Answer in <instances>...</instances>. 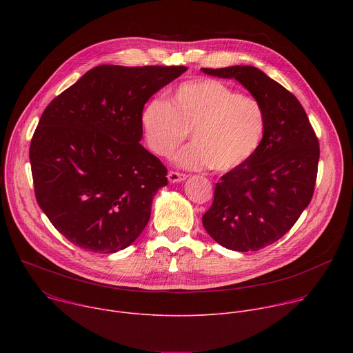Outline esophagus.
<instances>
[{
    "instance_id": "1",
    "label": "esophagus",
    "mask_w": 353,
    "mask_h": 353,
    "mask_svg": "<svg viewBox=\"0 0 353 353\" xmlns=\"http://www.w3.org/2000/svg\"><path fill=\"white\" fill-rule=\"evenodd\" d=\"M168 179H169V181L170 183H180V181H184L185 179H187V176L185 174H183V173H179V172H169L168 173Z\"/></svg>"
}]
</instances>
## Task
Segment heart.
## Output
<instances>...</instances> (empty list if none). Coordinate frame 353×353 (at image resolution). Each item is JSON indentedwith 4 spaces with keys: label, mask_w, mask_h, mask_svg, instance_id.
Wrapping results in <instances>:
<instances>
[{
    "label": "heart",
    "mask_w": 353,
    "mask_h": 353,
    "mask_svg": "<svg viewBox=\"0 0 353 353\" xmlns=\"http://www.w3.org/2000/svg\"><path fill=\"white\" fill-rule=\"evenodd\" d=\"M145 141L154 154L169 158L187 139L176 163L184 169L229 172L244 165L259 149L267 114L257 99L228 83L201 78L180 83L169 103L152 99L141 112Z\"/></svg>",
    "instance_id": "heart-1"
}]
</instances>
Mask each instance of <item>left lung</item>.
<instances>
[{"label":"left lung","mask_w":353,"mask_h":353,"mask_svg":"<svg viewBox=\"0 0 353 353\" xmlns=\"http://www.w3.org/2000/svg\"><path fill=\"white\" fill-rule=\"evenodd\" d=\"M236 79L263 105L267 130L256 154L216 183L214 203L203 216L221 245L257 251L279 240L310 204L320 158L319 139L299 100L251 65L201 68Z\"/></svg>","instance_id":"8db88e82"}]
</instances>
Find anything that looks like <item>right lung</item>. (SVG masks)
I'll return each instance as SVG.
<instances>
[{
	"label": "right lung",
	"mask_w": 353,
	"mask_h": 353,
	"mask_svg": "<svg viewBox=\"0 0 353 353\" xmlns=\"http://www.w3.org/2000/svg\"><path fill=\"white\" fill-rule=\"evenodd\" d=\"M185 71L99 65L43 112L29 149L34 194L72 244L117 253L145 229L168 169L139 143L141 112Z\"/></svg>",
	"instance_id": "add662e5"
}]
</instances>
